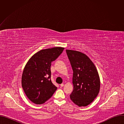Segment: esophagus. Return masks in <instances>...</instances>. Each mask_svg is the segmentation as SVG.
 Wrapping results in <instances>:
<instances>
[{
	"label": "esophagus",
	"mask_w": 124,
	"mask_h": 124,
	"mask_svg": "<svg viewBox=\"0 0 124 124\" xmlns=\"http://www.w3.org/2000/svg\"><path fill=\"white\" fill-rule=\"evenodd\" d=\"M63 86H64V84H63V83H62V84H60V87H63Z\"/></svg>",
	"instance_id": "obj_1"
}]
</instances>
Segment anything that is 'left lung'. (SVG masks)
<instances>
[{
	"label": "left lung",
	"mask_w": 124,
	"mask_h": 124,
	"mask_svg": "<svg viewBox=\"0 0 124 124\" xmlns=\"http://www.w3.org/2000/svg\"><path fill=\"white\" fill-rule=\"evenodd\" d=\"M73 70L74 90L70 99L78 107H86L98 96L100 80L97 70L91 59L83 53L66 49Z\"/></svg>",
	"instance_id": "obj_1"
}]
</instances>
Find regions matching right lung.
Listing matches in <instances>:
<instances>
[{"instance_id": "obj_1", "label": "right lung", "mask_w": 124, "mask_h": 124, "mask_svg": "<svg viewBox=\"0 0 124 124\" xmlns=\"http://www.w3.org/2000/svg\"><path fill=\"white\" fill-rule=\"evenodd\" d=\"M64 48L56 47L41 50L26 63L22 77V85L27 98L41 104L50 99L57 89L51 82V62L62 54Z\"/></svg>"}]
</instances>
